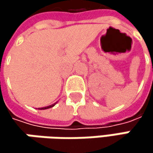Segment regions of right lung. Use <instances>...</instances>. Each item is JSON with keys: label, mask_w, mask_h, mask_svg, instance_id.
<instances>
[{"label": "right lung", "mask_w": 153, "mask_h": 153, "mask_svg": "<svg viewBox=\"0 0 153 153\" xmlns=\"http://www.w3.org/2000/svg\"><path fill=\"white\" fill-rule=\"evenodd\" d=\"M57 103V102H56ZM56 103H55V104H53V105H48V106H45V107H42V108H39V110H46V109H49V108H51V107H53Z\"/></svg>", "instance_id": "add662e5"}]
</instances>
